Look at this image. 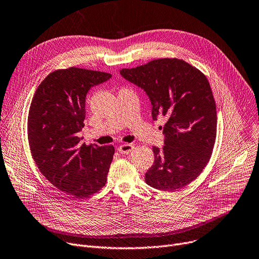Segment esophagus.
Masks as SVG:
<instances>
[{"label": "esophagus", "mask_w": 259, "mask_h": 259, "mask_svg": "<svg viewBox=\"0 0 259 259\" xmlns=\"http://www.w3.org/2000/svg\"><path fill=\"white\" fill-rule=\"evenodd\" d=\"M133 149H134L133 145H131V144H124V145H120L117 148V151L120 154H129Z\"/></svg>", "instance_id": "esophagus-1"}]
</instances>
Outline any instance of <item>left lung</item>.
Instances as JSON below:
<instances>
[{
    "mask_svg": "<svg viewBox=\"0 0 259 259\" xmlns=\"http://www.w3.org/2000/svg\"><path fill=\"white\" fill-rule=\"evenodd\" d=\"M119 73L147 93L154 120H167L164 146L153 147L147 184L163 192L184 187L207 165L215 143L217 107L207 78L177 58L155 59Z\"/></svg>",
    "mask_w": 259,
    "mask_h": 259,
    "instance_id": "1",
    "label": "left lung"
}]
</instances>
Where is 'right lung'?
Segmentation results:
<instances>
[{
	"label": "right lung",
	"mask_w": 259,
	"mask_h": 259,
	"mask_svg": "<svg viewBox=\"0 0 259 259\" xmlns=\"http://www.w3.org/2000/svg\"><path fill=\"white\" fill-rule=\"evenodd\" d=\"M111 78L104 72L68 67L49 74L32 99L28 141L40 173L61 192L88 198L105 185L114 147L80 144L85 98Z\"/></svg>",
	"instance_id": "1"
}]
</instances>
